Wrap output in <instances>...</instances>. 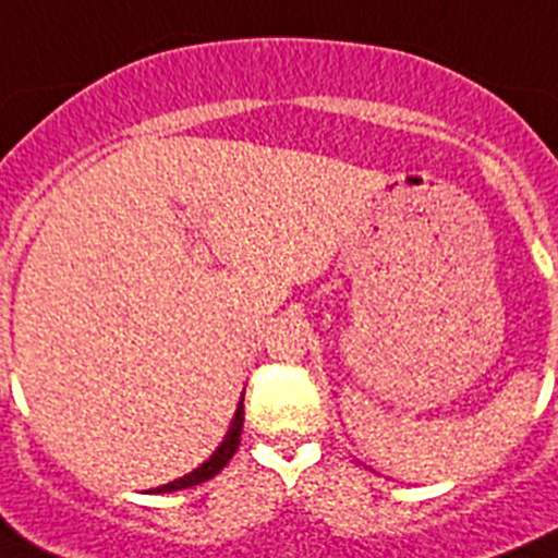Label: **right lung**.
<instances>
[{"label":"right lung","instance_id":"obj_1","mask_svg":"<svg viewBox=\"0 0 558 558\" xmlns=\"http://www.w3.org/2000/svg\"><path fill=\"white\" fill-rule=\"evenodd\" d=\"M242 425H244V395H242V403H239V409H235V416L233 423H230V430L228 436H225V441L219 445L217 450H214V456H210L205 464H199L197 470H192L189 475H183V478L172 481V484H163L158 486L155 492H174V489H189V486H197L203 484V481L214 478L217 473H222V466L228 464L230 459H233V453L239 450V441H242Z\"/></svg>","mask_w":558,"mask_h":558}]
</instances>
